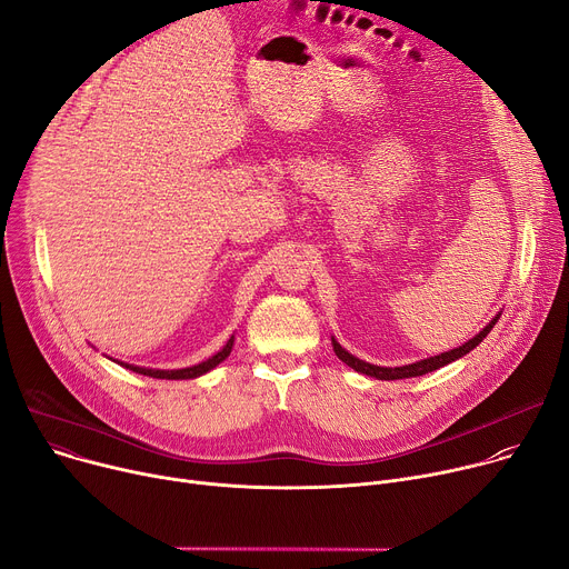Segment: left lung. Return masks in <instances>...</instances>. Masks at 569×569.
Wrapping results in <instances>:
<instances>
[{"label":"left lung","instance_id":"1","mask_svg":"<svg viewBox=\"0 0 569 569\" xmlns=\"http://www.w3.org/2000/svg\"><path fill=\"white\" fill-rule=\"evenodd\" d=\"M499 318H501V313H497L475 338H470L465 345H460V347H456V349H449V351H442V353H438V356H429V358H425V360H416V363L401 366V368H381V366L366 363V360L356 358V356L349 353L345 347H340V342H338L336 338H331V345H333V351H336V356L342 360V363H347L351 370H356V372H360V375H368V377L379 379V381L410 379V377L429 375V372H433V370H438V368L449 366L451 360H456V358H460V356H465V353H470L479 342H483V338L492 331V327L497 325Z\"/></svg>","mask_w":569,"mask_h":569}]
</instances>
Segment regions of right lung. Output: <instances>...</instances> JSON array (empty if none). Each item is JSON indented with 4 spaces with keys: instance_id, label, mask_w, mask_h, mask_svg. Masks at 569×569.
Returning a JSON list of instances; mask_svg holds the SVG:
<instances>
[{
    "instance_id": "1",
    "label": "right lung",
    "mask_w": 569,
    "mask_h": 569,
    "mask_svg": "<svg viewBox=\"0 0 569 569\" xmlns=\"http://www.w3.org/2000/svg\"><path fill=\"white\" fill-rule=\"evenodd\" d=\"M233 349V336L227 340V345L211 358L201 360V363L197 366H190V368H181V370H151V368H140V366H131V363H120L122 368L136 372V375H142V377H153V379H170V381H179V379H197L206 372H211L213 368H218L222 360L231 353Z\"/></svg>"
}]
</instances>
